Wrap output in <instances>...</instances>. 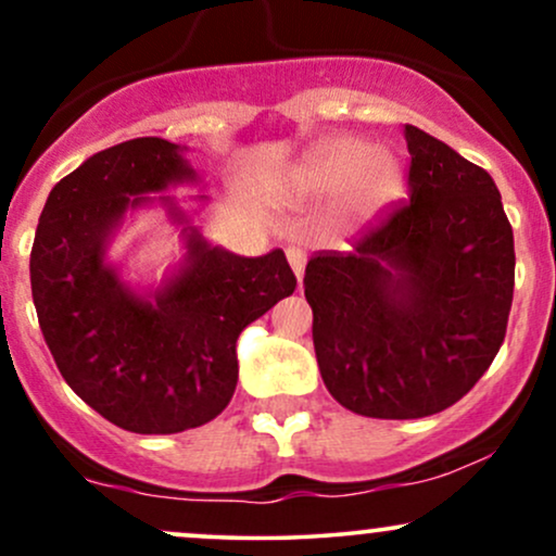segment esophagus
Returning a JSON list of instances; mask_svg holds the SVG:
<instances>
[{"instance_id": "esophagus-1", "label": "esophagus", "mask_w": 556, "mask_h": 556, "mask_svg": "<svg viewBox=\"0 0 556 556\" xmlns=\"http://www.w3.org/2000/svg\"><path fill=\"white\" fill-rule=\"evenodd\" d=\"M287 261H290L292 271H295L298 282H303V271H305V251L300 245H290L287 248Z\"/></svg>"}]
</instances>
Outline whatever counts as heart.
Segmentation results:
<instances>
[{
    "label": "heart",
    "instance_id": "b5f03b06",
    "mask_svg": "<svg viewBox=\"0 0 556 556\" xmlns=\"http://www.w3.org/2000/svg\"><path fill=\"white\" fill-rule=\"evenodd\" d=\"M405 188V164L387 146L337 132L311 146L277 180V193L290 201L331 198V222L344 232L374 225Z\"/></svg>",
    "mask_w": 556,
    "mask_h": 556
}]
</instances>
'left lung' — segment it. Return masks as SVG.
<instances>
[{
    "label": "left lung",
    "mask_w": 556,
    "mask_h": 556,
    "mask_svg": "<svg viewBox=\"0 0 556 556\" xmlns=\"http://www.w3.org/2000/svg\"><path fill=\"white\" fill-rule=\"evenodd\" d=\"M410 203L305 266L318 371L368 418H424L455 405L507 331L515 240L486 169L405 125Z\"/></svg>",
    "instance_id": "left-lung-1"
}]
</instances>
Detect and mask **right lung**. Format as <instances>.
Masks as SVG:
<instances>
[{
  "label": "right lung",
  "mask_w": 556,
  "mask_h": 556,
  "mask_svg": "<svg viewBox=\"0 0 556 556\" xmlns=\"http://www.w3.org/2000/svg\"><path fill=\"white\" fill-rule=\"evenodd\" d=\"M188 146L132 138L88 156L54 185L30 251V290L56 368L83 402L132 433L208 424L238 387L240 331L295 292L282 248L248 258L203 238L208 195ZM162 207L184 258L162 280L132 283L109 248L127 218Z\"/></svg>",
  "instance_id": "obj_1"
}]
</instances>
